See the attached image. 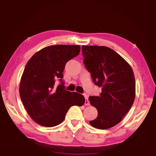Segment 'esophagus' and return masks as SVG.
Instances as JSON below:
<instances>
[{"label":"esophagus","instance_id":"34e87169","mask_svg":"<svg viewBox=\"0 0 156 156\" xmlns=\"http://www.w3.org/2000/svg\"><path fill=\"white\" fill-rule=\"evenodd\" d=\"M84 96L85 98V102H84V105H89L90 103H89V101L88 100V97L87 96V94H84Z\"/></svg>","mask_w":156,"mask_h":156}]
</instances>
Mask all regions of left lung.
Returning a JSON list of instances; mask_svg holds the SVG:
<instances>
[{"label":"left lung","mask_w":156,"mask_h":156,"mask_svg":"<svg viewBox=\"0 0 156 156\" xmlns=\"http://www.w3.org/2000/svg\"><path fill=\"white\" fill-rule=\"evenodd\" d=\"M84 64L96 85L99 96H89L98 117L89 122L95 128L107 129L122 120L136 97V82L131 66L117 52L105 46L82 47Z\"/></svg>","instance_id":"left-lung-1"}]
</instances>
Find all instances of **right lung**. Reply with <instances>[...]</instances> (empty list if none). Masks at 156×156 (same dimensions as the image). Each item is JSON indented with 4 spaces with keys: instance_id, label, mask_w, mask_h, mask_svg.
<instances>
[{
    "instance_id": "obj_1",
    "label": "right lung",
    "mask_w": 156,
    "mask_h": 156,
    "mask_svg": "<svg viewBox=\"0 0 156 156\" xmlns=\"http://www.w3.org/2000/svg\"><path fill=\"white\" fill-rule=\"evenodd\" d=\"M80 50L79 45L46 47L26 65L20 83V96L28 114L38 125L47 127L59 125L71 107L84 104L83 95L65 90L62 81L66 63L77 56ZM56 80L62 82L57 87Z\"/></svg>"
}]
</instances>
